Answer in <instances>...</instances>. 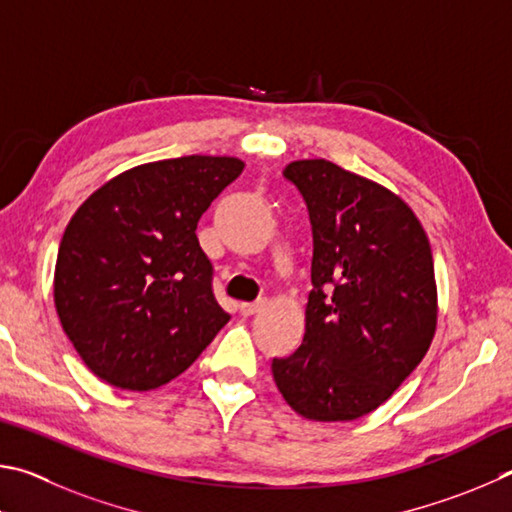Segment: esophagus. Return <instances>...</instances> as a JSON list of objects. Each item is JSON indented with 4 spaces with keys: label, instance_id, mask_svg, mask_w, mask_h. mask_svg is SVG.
<instances>
[{
    "label": "esophagus",
    "instance_id": "obj_1",
    "mask_svg": "<svg viewBox=\"0 0 512 512\" xmlns=\"http://www.w3.org/2000/svg\"><path fill=\"white\" fill-rule=\"evenodd\" d=\"M263 306H265V299H258V301H251V303H240V315L251 317V315H256V312L261 310Z\"/></svg>",
    "mask_w": 512,
    "mask_h": 512
}]
</instances>
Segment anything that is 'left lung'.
Here are the masks:
<instances>
[{"instance_id":"obj_1","label":"left lung","mask_w":512,"mask_h":512,"mask_svg":"<svg viewBox=\"0 0 512 512\" xmlns=\"http://www.w3.org/2000/svg\"><path fill=\"white\" fill-rule=\"evenodd\" d=\"M312 227L306 335L274 357V382L303 418L355 420L391 398L436 330L429 240L387 188L326 159L292 161Z\"/></svg>"}]
</instances>
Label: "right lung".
<instances>
[{"mask_svg":"<svg viewBox=\"0 0 512 512\" xmlns=\"http://www.w3.org/2000/svg\"><path fill=\"white\" fill-rule=\"evenodd\" d=\"M242 168L236 157L152 161L110 179L67 224L56 310L89 371L112 387L170 382L229 321L195 229Z\"/></svg>","mask_w":512,"mask_h":512,"instance_id":"1","label":"right lung"}]
</instances>
